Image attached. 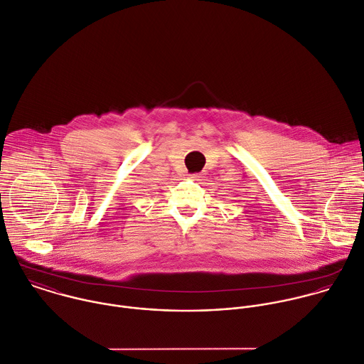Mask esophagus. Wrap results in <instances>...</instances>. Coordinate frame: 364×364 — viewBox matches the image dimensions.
<instances>
[{
    "label": "esophagus",
    "instance_id": "34e87169",
    "mask_svg": "<svg viewBox=\"0 0 364 364\" xmlns=\"http://www.w3.org/2000/svg\"><path fill=\"white\" fill-rule=\"evenodd\" d=\"M190 177L194 178V180H198L200 177H203V174L201 173H196V174H190Z\"/></svg>",
    "mask_w": 364,
    "mask_h": 364
}]
</instances>
